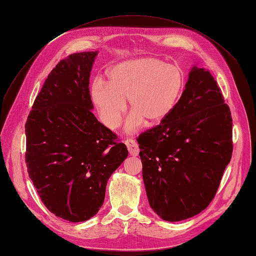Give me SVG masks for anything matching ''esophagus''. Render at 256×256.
Here are the masks:
<instances>
[{
    "label": "esophagus",
    "mask_w": 256,
    "mask_h": 256,
    "mask_svg": "<svg viewBox=\"0 0 256 256\" xmlns=\"http://www.w3.org/2000/svg\"><path fill=\"white\" fill-rule=\"evenodd\" d=\"M125 144L131 156H138V152H140V148H138V145L134 140H132V138H128V140L125 141Z\"/></svg>",
    "instance_id": "34e87169"
}]
</instances>
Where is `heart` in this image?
I'll list each match as a JSON object with an SVG mask.
<instances>
[{"label": "heart", "instance_id": "1", "mask_svg": "<svg viewBox=\"0 0 256 256\" xmlns=\"http://www.w3.org/2000/svg\"><path fill=\"white\" fill-rule=\"evenodd\" d=\"M108 81L96 79L90 98L100 118L110 129L118 128L129 102V131L144 122L154 126L171 114L184 86L182 69L154 56L122 62L106 72Z\"/></svg>", "mask_w": 256, "mask_h": 256}]
</instances>
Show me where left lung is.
Returning <instances> with one entry per match:
<instances>
[{
	"instance_id": "obj_1",
	"label": "left lung",
	"mask_w": 256,
	"mask_h": 256,
	"mask_svg": "<svg viewBox=\"0 0 256 256\" xmlns=\"http://www.w3.org/2000/svg\"><path fill=\"white\" fill-rule=\"evenodd\" d=\"M232 127L219 85L194 66L171 114L136 138L147 198L161 219L182 221L210 204L232 158Z\"/></svg>"
}]
</instances>
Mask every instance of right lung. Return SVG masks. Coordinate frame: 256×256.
I'll return each mask as SVG.
<instances>
[{
    "mask_svg": "<svg viewBox=\"0 0 256 256\" xmlns=\"http://www.w3.org/2000/svg\"><path fill=\"white\" fill-rule=\"evenodd\" d=\"M96 52L74 53L48 74L26 122L28 176L49 210L83 222L102 206L106 182L128 156L118 136L92 113Z\"/></svg>",
    "mask_w": 256,
    "mask_h": 256,
    "instance_id": "1",
    "label": "right lung"
}]
</instances>
